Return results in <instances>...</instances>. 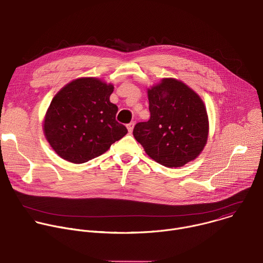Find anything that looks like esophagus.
I'll return each mask as SVG.
<instances>
[{"label": "esophagus", "mask_w": 263, "mask_h": 263, "mask_svg": "<svg viewBox=\"0 0 263 263\" xmlns=\"http://www.w3.org/2000/svg\"><path fill=\"white\" fill-rule=\"evenodd\" d=\"M133 128H134V123H130V124L127 125V129H128V131H129L130 133L133 131Z\"/></svg>", "instance_id": "obj_1"}]
</instances>
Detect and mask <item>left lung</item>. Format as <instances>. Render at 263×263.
Segmentation results:
<instances>
[{
	"label": "left lung",
	"instance_id": "left-lung-1",
	"mask_svg": "<svg viewBox=\"0 0 263 263\" xmlns=\"http://www.w3.org/2000/svg\"><path fill=\"white\" fill-rule=\"evenodd\" d=\"M147 122L135 125L133 135L153 160L166 167H180L204 149L209 133L206 106L189 85L163 78L147 88Z\"/></svg>",
	"mask_w": 263,
	"mask_h": 263
}]
</instances>
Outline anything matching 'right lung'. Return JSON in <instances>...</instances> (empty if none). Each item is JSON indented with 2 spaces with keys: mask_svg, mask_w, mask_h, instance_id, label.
Listing matches in <instances>:
<instances>
[{
  "mask_svg": "<svg viewBox=\"0 0 263 263\" xmlns=\"http://www.w3.org/2000/svg\"><path fill=\"white\" fill-rule=\"evenodd\" d=\"M114 89L111 83L84 77L72 80L55 95L43 127L59 157L76 164L87 162L128 133L116 121L118 106L109 100Z\"/></svg>",
  "mask_w": 263,
  "mask_h": 263,
  "instance_id": "1",
  "label": "right lung"
}]
</instances>
